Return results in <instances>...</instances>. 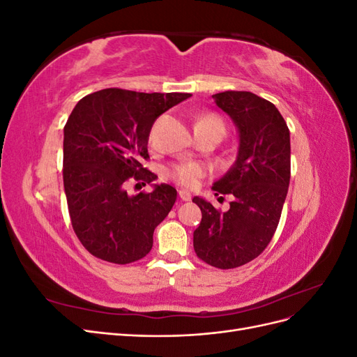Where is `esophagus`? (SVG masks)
Wrapping results in <instances>:
<instances>
[{"mask_svg": "<svg viewBox=\"0 0 357 357\" xmlns=\"http://www.w3.org/2000/svg\"><path fill=\"white\" fill-rule=\"evenodd\" d=\"M178 195H180V199H181V201H190V199H192V195H190V193H189L188 190H185V189L178 190Z\"/></svg>", "mask_w": 357, "mask_h": 357, "instance_id": "esophagus-1", "label": "esophagus"}]
</instances>
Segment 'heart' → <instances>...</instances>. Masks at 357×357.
I'll use <instances>...</instances> for the list:
<instances>
[{
	"mask_svg": "<svg viewBox=\"0 0 357 357\" xmlns=\"http://www.w3.org/2000/svg\"><path fill=\"white\" fill-rule=\"evenodd\" d=\"M197 125H199V126H215V128L222 129V131L225 132L223 123L220 122V119H218L215 116H205V117L199 119ZM167 172H168L169 177L177 180L180 185L192 188V186H195L198 180L202 177L204 168L198 164H176V165H172L171 168H168Z\"/></svg>",
	"mask_w": 357,
	"mask_h": 357,
	"instance_id": "1",
	"label": "heart"
}]
</instances>
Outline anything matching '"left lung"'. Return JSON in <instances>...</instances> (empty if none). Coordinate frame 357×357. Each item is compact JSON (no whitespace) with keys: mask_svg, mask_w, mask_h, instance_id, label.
<instances>
[{"mask_svg":"<svg viewBox=\"0 0 357 357\" xmlns=\"http://www.w3.org/2000/svg\"><path fill=\"white\" fill-rule=\"evenodd\" d=\"M213 100L232 119L238 149L211 189L234 199L223 213L201 197L192 199L202 213L193 248L208 265L231 269L253 261L273 240L290 181V132L277 107L252 92H220Z\"/></svg>","mask_w":357,"mask_h":357,"instance_id":"left-lung-1","label":"left lung"}]
</instances>
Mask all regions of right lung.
Listing matches in <instances>:
<instances>
[{"instance_id":"add662e5","label":"right lung","mask_w":357,"mask_h":357,"mask_svg":"<svg viewBox=\"0 0 357 357\" xmlns=\"http://www.w3.org/2000/svg\"><path fill=\"white\" fill-rule=\"evenodd\" d=\"M190 93L102 89L82 98L63 128V189L73 229L83 247L112 264H131L153 245V232L177 199L160 183L150 193L126 192V181L153 183L143 168L150 129Z\"/></svg>"}]
</instances>
